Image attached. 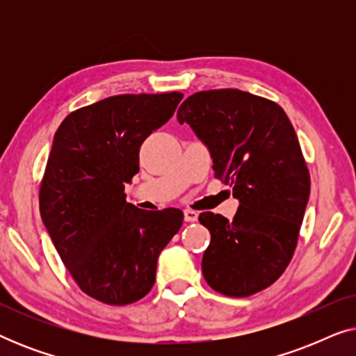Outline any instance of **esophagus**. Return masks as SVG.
Wrapping results in <instances>:
<instances>
[{
  "label": "esophagus",
  "instance_id": "esophagus-1",
  "mask_svg": "<svg viewBox=\"0 0 356 356\" xmlns=\"http://www.w3.org/2000/svg\"><path fill=\"white\" fill-rule=\"evenodd\" d=\"M184 220H186V222H196L197 220V212L184 211Z\"/></svg>",
  "mask_w": 356,
  "mask_h": 356
}]
</instances>
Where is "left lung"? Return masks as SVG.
I'll use <instances>...</instances> for the list:
<instances>
[{
	"label": "left lung",
	"mask_w": 356,
	"mask_h": 356,
	"mask_svg": "<svg viewBox=\"0 0 356 356\" xmlns=\"http://www.w3.org/2000/svg\"><path fill=\"white\" fill-rule=\"evenodd\" d=\"M211 152L213 173L233 189L236 216L202 212L211 232L204 279L227 296L254 295L291 261L309 199V172L282 106L238 89L204 90L178 108Z\"/></svg>",
	"instance_id": "8db88e82"
}]
</instances>
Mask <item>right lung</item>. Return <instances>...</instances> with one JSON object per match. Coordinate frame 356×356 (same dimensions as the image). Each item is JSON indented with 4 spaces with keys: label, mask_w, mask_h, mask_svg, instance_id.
I'll return each mask as SVG.
<instances>
[{
    "label": "right lung",
    "mask_w": 356,
    "mask_h": 356,
    "mask_svg": "<svg viewBox=\"0 0 356 356\" xmlns=\"http://www.w3.org/2000/svg\"><path fill=\"white\" fill-rule=\"evenodd\" d=\"M181 99V92L108 97L67 115L53 138L40 186L43 225L76 284L102 303L147 295L159 254L183 225L179 209L143 211L124 194L139 172L140 145Z\"/></svg>",
    "instance_id": "add662e5"
}]
</instances>
